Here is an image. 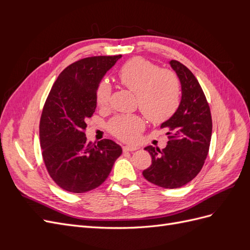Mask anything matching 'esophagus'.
<instances>
[{"mask_svg": "<svg viewBox=\"0 0 250 250\" xmlns=\"http://www.w3.org/2000/svg\"><path fill=\"white\" fill-rule=\"evenodd\" d=\"M138 149V147H134V146H124L123 147V151H135Z\"/></svg>", "mask_w": 250, "mask_h": 250, "instance_id": "1", "label": "esophagus"}]
</instances>
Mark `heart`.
Segmentation results:
<instances>
[{"label": "heart", "instance_id": "b5f03b06", "mask_svg": "<svg viewBox=\"0 0 250 250\" xmlns=\"http://www.w3.org/2000/svg\"><path fill=\"white\" fill-rule=\"evenodd\" d=\"M118 78L128 89L137 95V103L151 122L168 120L176 111L180 100V85L175 74L163 70L143 57H134L119 69ZM110 85L101 81L96 90V101L100 107L108 104ZM144 126V121L135 115L113 118L109 130L125 142H133Z\"/></svg>", "mask_w": 250, "mask_h": 250}]
</instances>
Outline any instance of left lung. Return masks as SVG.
I'll list each match as a JSON object with an SVG mask.
<instances>
[{"label": "left lung", "instance_id": "obj_1", "mask_svg": "<svg viewBox=\"0 0 250 250\" xmlns=\"http://www.w3.org/2000/svg\"><path fill=\"white\" fill-rule=\"evenodd\" d=\"M181 85V100L174 115L162 123L168 128V145L163 150L147 146L152 164L143 171L151 184L177 188L196 177L208 156L211 138V116L198 80L177 60L169 62Z\"/></svg>", "mask_w": 250, "mask_h": 250}]
</instances>
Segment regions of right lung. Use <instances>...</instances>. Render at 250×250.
<instances>
[{
	"label": "right lung",
	"mask_w": 250,
	"mask_h": 250,
	"mask_svg": "<svg viewBox=\"0 0 250 250\" xmlns=\"http://www.w3.org/2000/svg\"><path fill=\"white\" fill-rule=\"evenodd\" d=\"M122 55L78 60L59 74L44 103L40 139L44 165L63 190L84 193L101 186L122 148L104 139L87 143L86 121L97 107L96 90Z\"/></svg>",
	"instance_id": "1"
}]
</instances>
